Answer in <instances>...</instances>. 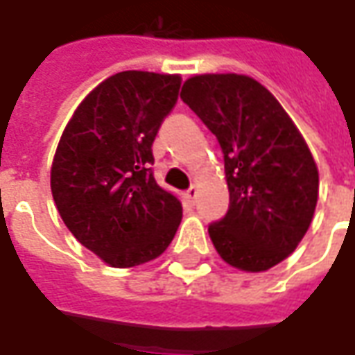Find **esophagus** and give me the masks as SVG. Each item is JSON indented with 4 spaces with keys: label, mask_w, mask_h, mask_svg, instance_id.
<instances>
[{
    "label": "esophagus",
    "mask_w": 355,
    "mask_h": 355,
    "mask_svg": "<svg viewBox=\"0 0 355 355\" xmlns=\"http://www.w3.org/2000/svg\"><path fill=\"white\" fill-rule=\"evenodd\" d=\"M196 196H198V187L196 184H192V187L187 190V198L190 200V202H194V200H196Z\"/></svg>",
    "instance_id": "1"
}]
</instances>
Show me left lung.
Listing matches in <instances>:
<instances>
[{
    "mask_svg": "<svg viewBox=\"0 0 355 355\" xmlns=\"http://www.w3.org/2000/svg\"><path fill=\"white\" fill-rule=\"evenodd\" d=\"M180 98L223 151L229 209L208 227L214 247L245 272L276 266L305 237L319 198L305 139L276 96L248 76L190 77Z\"/></svg>",
    "mask_w": 355,
    "mask_h": 355,
    "instance_id": "8db88e82",
    "label": "left lung"
}]
</instances>
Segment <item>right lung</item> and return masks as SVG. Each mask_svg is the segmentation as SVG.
Here are the masks:
<instances>
[{"mask_svg":"<svg viewBox=\"0 0 355 355\" xmlns=\"http://www.w3.org/2000/svg\"><path fill=\"white\" fill-rule=\"evenodd\" d=\"M180 76L120 71L81 101L50 171L56 208L73 237L114 268L157 259L182 206L153 178V139L177 105Z\"/></svg>","mask_w":355,"mask_h":355,"instance_id":"obj_1","label":"right lung"}]
</instances>
